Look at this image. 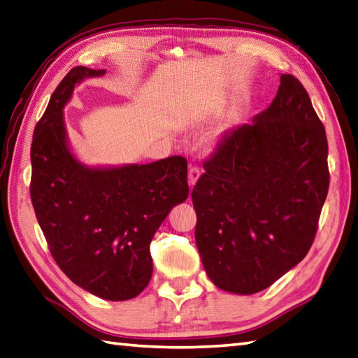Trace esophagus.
Returning a JSON list of instances; mask_svg holds the SVG:
<instances>
[{
	"label": "esophagus",
	"instance_id": "34e87169",
	"mask_svg": "<svg viewBox=\"0 0 358 358\" xmlns=\"http://www.w3.org/2000/svg\"><path fill=\"white\" fill-rule=\"evenodd\" d=\"M199 176H201V170L197 169V166H189V170H188V182H189V185H194L196 182H197V179H199Z\"/></svg>",
	"mask_w": 358,
	"mask_h": 358
}]
</instances>
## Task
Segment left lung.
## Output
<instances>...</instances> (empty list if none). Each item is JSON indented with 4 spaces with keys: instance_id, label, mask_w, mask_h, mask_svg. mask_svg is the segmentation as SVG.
<instances>
[{
    "instance_id": "8db88e82",
    "label": "left lung",
    "mask_w": 358,
    "mask_h": 358,
    "mask_svg": "<svg viewBox=\"0 0 358 358\" xmlns=\"http://www.w3.org/2000/svg\"><path fill=\"white\" fill-rule=\"evenodd\" d=\"M193 188L196 245L217 288L250 296L311 248L328 194V142L305 87L280 75L274 101L224 133Z\"/></svg>"
}]
</instances>
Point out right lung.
Masks as SVG:
<instances>
[{"mask_svg": "<svg viewBox=\"0 0 358 358\" xmlns=\"http://www.w3.org/2000/svg\"><path fill=\"white\" fill-rule=\"evenodd\" d=\"M106 70L73 67L53 92L31 141L30 196L52 256L93 296H139L153 274L155 233L188 197L187 161L85 165L71 150L64 108L76 85Z\"/></svg>", "mask_w": 358, "mask_h": 358, "instance_id": "1", "label": "right lung"}]
</instances>
